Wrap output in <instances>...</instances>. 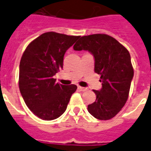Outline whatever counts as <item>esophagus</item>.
I'll return each instance as SVG.
<instances>
[{
    "label": "esophagus",
    "mask_w": 151,
    "mask_h": 151,
    "mask_svg": "<svg viewBox=\"0 0 151 151\" xmlns=\"http://www.w3.org/2000/svg\"><path fill=\"white\" fill-rule=\"evenodd\" d=\"M78 88L80 91H87V88H86V87H82V86H78Z\"/></svg>",
    "instance_id": "34e87169"
}]
</instances>
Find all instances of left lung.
Wrapping results in <instances>:
<instances>
[{"label":"left lung","instance_id":"1","mask_svg":"<svg viewBox=\"0 0 151 151\" xmlns=\"http://www.w3.org/2000/svg\"><path fill=\"white\" fill-rule=\"evenodd\" d=\"M73 49L91 53L95 58V72L101 76L102 88L93 91L96 100L88 105V111L99 120L113 118L126 103L133 78L129 51L116 39L105 34L82 36Z\"/></svg>","mask_w":151,"mask_h":151}]
</instances>
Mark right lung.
<instances>
[{"instance_id":"1","label":"right lung","mask_w":151,"mask_h":151,"mask_svg":"<svg viewBox=\"0 0 151 151\" xmlns=\"http://www.w3.org/2000/svg\"><path fill=\"white\" fill-rule=\"evenodd\" d=\"M80 36L43 33L26 48L19 65V90L28 108L40 119L55 120L67 108L77 86L56 82L64 56Z\"/></svg>"}]
</instances>
